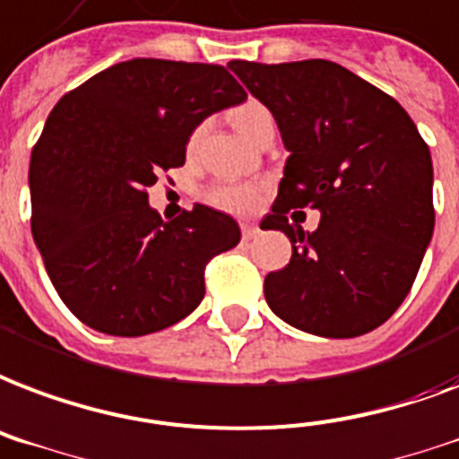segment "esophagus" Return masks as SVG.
<instances>
[{
	"label": "esophagus",
	"instance_id": "1",
	"mask_svg": "<svg viewBox=\"0 0 459 459\" xmlns=\"http://www.w3.org/2000/svg\"><path fill=\"white\" fill-rule=\"evenodd\" d=\"M240 233H243L245 240H253V238L260 233V229H257L255 223H240Z\"/></svg>",
	"mask_w": 459,
	"mask_h": 459
}]
</instances>
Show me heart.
<instances>
[{
    "mask_svg": "<svg viewBox=\"0 0 459 459\" xmlns=\"http://www.w3.org/2000/svg\"><path fill=\"white\" fill-rule=\"evenodd\" d=\"M230 120L236 125V129L247 139H253V134L264 125V122H272V113H269L267 105L257 103V100H245L230 113ZM199 132L202 127H197L190 134V142L187 146H195L199 139ZM204 197L209 204H214L216 209H223V212H236V214H243V212H250L260 202V190L253 187V185H238V183H219L212 185L209 190L204 192Z\"/></svg>",
    "mask_w": 459,
    "mask_h": 459,
    "instance_id": "1",
    "label": "heart"
}]
</instances>
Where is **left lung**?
I'll list each match as a JSON object with an SVG mask.
<instances>
[{"mask_svg": "<svg viewBox=\"0 0 459 459\" xmlns=\"http://www.w3.org/2000/svg\"><path fill=\"white\" fill-rule=\"evenodd\" d=\"M229 66L274 115L291 153L262 221L293 247L291 262L264 276L269 307L317 337L376 330L407 299L431 243L429 144L393 96L330 59ZM306 205L324 214L313 234L288 221Z\"/></svg>", "mask_w": 459, "mask_h": 459, "instance_id": "1", "label": "left lung"}]
</instances>
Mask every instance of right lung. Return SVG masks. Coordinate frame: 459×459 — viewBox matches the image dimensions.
Masks as SVG:
<instances>
[{
  "label": "right lung",
  "mask_w": 459,
  "mask_h": 459,
  "mask_svg": "<svg viewBox=\"0 0 459 459\" xmlns=\"http://www.w3.org/2000/svg\"><path fill=\"white\" fill-rule=\"evenodd\" d=\"M247 93L221 65L129 59L59 98L30 153V230L52 286L93 330L142 337L204 299V269L236 247L229 214L149 206L160 170L185 163L199 122Z\"/></svg>",
  "instance_id": "add662e5"
}]
</instances>
